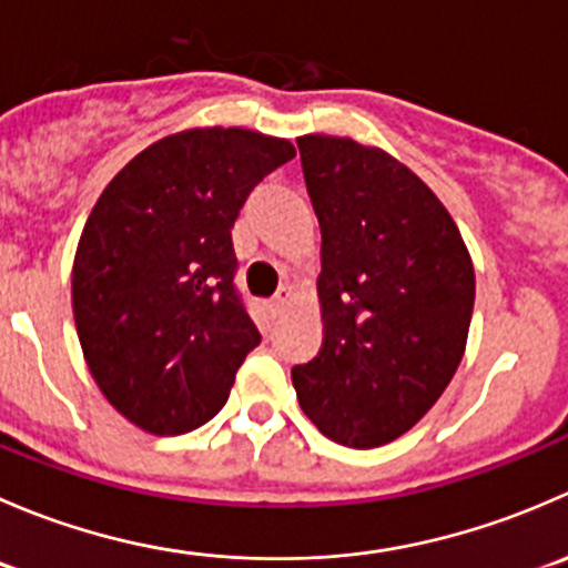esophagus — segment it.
I'll list each match as a JSON object with an SVG mask.
<instances>
[{"label": "esophagus", "instance_id": "obj_1", "mask_svg": "<svg viewBox=\"0 0 568 568\" xmlns=\"http://www.w3.org/2000/svg\"><path fill=\"white\" fill-rule=\"evenodd\" d=\"M294 300H296L294 291H291V288H280L277 294H274L272 305H268V307H272L274 316H280V313H285V311H288L291 305H294Z\"/></svg>", "mask_w": 568, "mask_h": 568}]
</instances>
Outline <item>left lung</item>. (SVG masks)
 I'll return each instance as SVG.
<instances>
[{
  "mask_svg": "<svg viewBox=\"0 0 568 568\" xmlns=\"http://www.w3.org/2000/svg\"><path fill=\"white\" fill-rule=\"evenodd\" d=\"M296 145L321 225L324 341L291 379L324 437L379 448L409 432L459 368L473 257L437 194L387 151L329 134Z\"/></svg>",
  "mask_w": 568,
  "mask_h": 568,
  "instance_id": "left-lung-1",
  "label": "left lung"
}]
</instances>
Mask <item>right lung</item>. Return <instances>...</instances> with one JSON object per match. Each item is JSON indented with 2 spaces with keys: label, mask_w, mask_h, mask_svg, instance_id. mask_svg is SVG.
I'll return each mask as SVG.
<instances>
[{
  "label": "right lung",
  "mask_w": 568,
  "mask_h": 568,
  "mask_svg": "<svg viewBox=\"0 0 568 568\" xmlns=\"http://www.w3.org/2000/svg\"><path fill=\"white\" fill-rule=\"evenodd\" d=\"M296 156L283 136L186 129L136 153L84 222L71 274L84 363L104 398L156 437L225 406L261 343L233 274V222L257 183Z\"/></svg>",
  "instance_id": "obj_1"
}]
</instances>
